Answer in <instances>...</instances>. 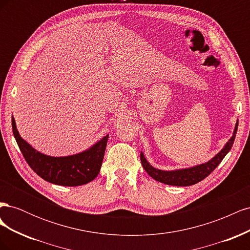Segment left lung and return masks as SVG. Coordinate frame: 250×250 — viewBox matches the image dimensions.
<instances>
[{"instance_id": "obj_1", "label": "left lung", "mask_w": 250, "mask_h": 250, "mask_svg": "<svg viewBox=\"0 0 250 250\" xmlns=\"http://www.w3.org/2000/svg\"><path fill=\"white\" fill-rule=\"evenodd\" d=\"M238 129V122L234 126V129L232 132L231 138L229 142L225 144L224 147L219 151V152L209 161L207 163H203L197 166H193L190 168H184V169H176V170H161L154 168L152 165H150L149 162L146 160L145 155L141 152V162L144 169L149 174V175L153 179L160 181L162 184L169 185V186H176V187H187L192 186L199 183L202 179L208 176L209 174L213 172L218 165L222 162L225 155L229 152V150L232 147V144L236 138V133Z\"/></svg>"}]
</instances>
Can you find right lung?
<instances>
[{"label":"right lung","mask_w":250,"mask_h":250,"mask_svg":"<svg viewBox=\"0 0 250 250\" xmlns=\"http://www.w3.org/2000/svg\"><path fill=\"white\" fill-rule=\"evenodd\" d=\"M12 131L30 168L46 181L64 187L85 185L98 176L109 137L106 134L82 152L67 156H51L37 151L21 137L13 117Z\"/></svg>","instance_id":"right-lung-1"}]
</instances>
